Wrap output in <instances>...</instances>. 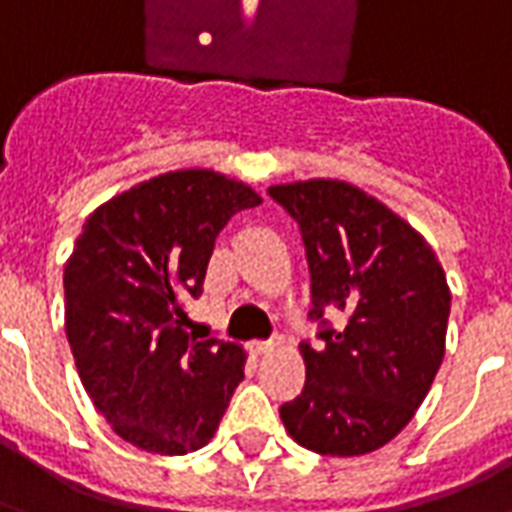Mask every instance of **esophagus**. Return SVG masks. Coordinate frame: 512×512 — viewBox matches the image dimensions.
Here are the masks:
<instances>
[{"mask_svg": "<svg viewBox=\"0 0 512 512\" xmlns=\"http://www.w3.org/2000/svg\"><path fill=\"white\" fill-rule=\"evenodd\" d=\"M277 345V340H268V343H249V351H252V356H268Z\"/></svg>", "mask_w": 512, "mask_h": 512, "instance_id": "1", "label": "esophagus"}]
</instances>
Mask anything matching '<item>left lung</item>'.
<instances>
[{"label":"left lung","mask_w":512,"mask_h":512,"mask_svg":"<svg viewBox=\"0 0 512 512\" xmlns=\"http://www.w3.org/2000/svg\"><path fill=\"white\" fill-rule=\"evenodd\" d=\"M299 222L323 343L299 351L307 381L279 408L290 439L334 458L384 447L417 414L439 373L450 285L439 257L392 208L334 178L271 186ZM343 311L332 330L322 310Z\"/></svg>","instance_id":"1"}]
</instances>
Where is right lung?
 Segmentation results:
<instances>
[{
    "mask_svg": "<svg viewBox=\"0 0 512 512\" xmlns=\"http://www.w3.org/2000/svg\"><path fill=\"white\" fill-rule=\"evenodd\" d=\"M263 197L213 169H175L98 205L65 263V334L95 408L120 439L186 455L213 439L246 354L194 340L186 307L202 293L216 235Z\"/></svg>",
    "mask_w": 512,
    "mask_h": 512,
    "instance_id": "1",
    "label": "right lung"
}]
</instances>
